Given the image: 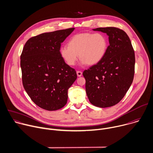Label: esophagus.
Returning a JSON list of instances; mask_svg holds the SVG:
<instances>
[{
  "label": "esophagus",
  "instance_id": "obj_1",
  "mask_svg": "<svg viewBox=\"0 0 153 153\" xmlns=\"http://www.w3.org/2000/svg\"><path fill=\"white\" fill-rule=\"evenodd\" d=\"M76 74H77V76L79 77V76H82V73L81 71H77V72H76Z\"/></svg>",
  "mask_w": 153,
  "mask_h": 153
}]
</instances>
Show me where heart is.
I'll return each instance as SVG.
<instances>
[{"label": "heart", "mask_w": 153, "mask_h": 153, "mask_svg": "<svg viewBox=\"0 0 153 153\" xmlns=\"http://www.w3.org/2000/svg\"><path fill=\"white\" fill-rule=\"evenodd\" d=\"M108 48L107 37L101 33H85L72 37L68 42V46H62L59 52L64 62L74 66L78 59L81 65L95 66L104 58Z\"/></svg>", "instance_id": "1"}]
</instances>
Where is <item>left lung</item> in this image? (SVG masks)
I'll use <instances>...</instances> for the list:
<instances>
[{"mask_svg": "<svg viewBox=\"0 0 153 153\" xmlns=\"http://www.w3.org/2000/svg\"><path fill=\"white\" fill-rule=\"evenodd\" d=\"M93 30L105 33L108 36L109 46L101 62L83 72L85 91L91 104L109 107L124 98L133 82L134 51L123 30L114 27Z\"/></svg>", "mask_w": 153, "mask_h": 153, "instance_id": "obj_1", "label": "left lung"}]
</instances>
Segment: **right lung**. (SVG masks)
Returning a JSON list of instances; mask_svg holds the SVG:
<instances>
[{"label":"right lung","mask_w":153,"mask_h":153,"mask_svg":"<svg viewBox=\"0 0 153 153\" xmlns=\"http://www.w3.org/2000/svg\"><path fill=\"white\" fill-rule=\"evenodd\" d=\"M74 27L45 33L29 39L20 56L22 82L31 100L49 111L63 107L68 91L77 78L59 55L61 43Z\"/></svg>","instance_id":"right-lung-1"}]
</instances>
